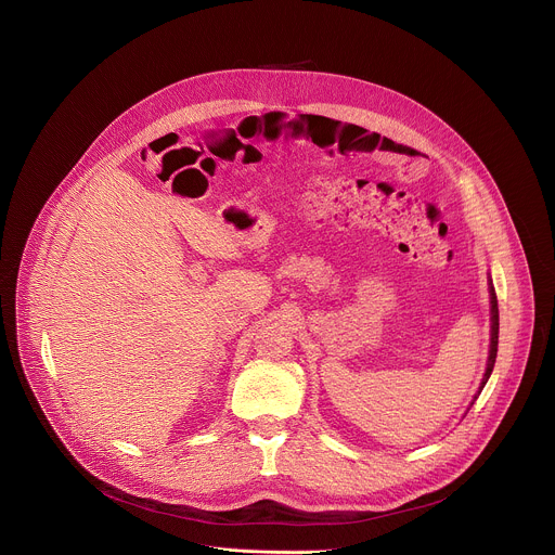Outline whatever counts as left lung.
Segmentation results:
<instances>
[{"label": "left lung", "mask_w": 555, "mask_h": 555, "mask_svg": "<svg viewBox=\"0 0 555 555\" xmlns=\"http://www.w3.org/2000/svg\"><path fill=\"white\" fill-rule=\"evenodd\" d=\"M491 322H493V326H491V354H489V365H487V374H485V378H482V387H480V391L485 389V385H487V380H489V376H491V372H493L495 359H498V339H500V307H498V296H495V287H493V283H491ZM480 391H478V396H480Z\"/></svg>", "instance_id": "left-lung-1"}]
</instances>
